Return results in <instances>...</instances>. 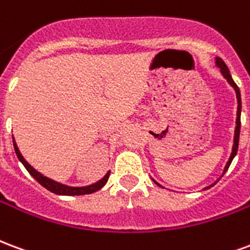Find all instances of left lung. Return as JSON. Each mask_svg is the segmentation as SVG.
<instances>
[{
	"label": "left lung",
	"instance_id": "left-lung-1",
	"mask_svg": "<svg viewBox=\"0 0 250 250\" xmlns=\"http://www.w3.org/2000/svg\"><path fill=\"white\" fill-rule=\"evenodd\" d=\"M215 65L220 68L221 73H222V76L225 77L226 82L230 84L231 87L234 88V91H236V96H237V103H238V107H237V119H236V130H234V139H233V148H231V154H230V158H229V161L226 162L225 165V168H224V173H222V175L228 171V168H229V166H230L231 161H233V158L236 157L237 154V150H238V141H240V128H241V93H240V88L237 87V84L234 82H233V79H231V75L230 72H229V68L226 66V64L224 62H222V59H220V57H215ZM221 175V177H222ZM155 184L158 185V186H161V188H163L162 185H159L155 181V179H152ZM220 181V178L215 181L214 184L209 185V186H206L205 188H213L217 182Z\"/></svg>",
	"mask_w": 250,
	"mask_h": 250
}]
</instances>
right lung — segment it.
Returning a JSON list of instances; mask_svg holds the SVG:
<instances>
[{"label":"right lung","mask_w":250,"mask_h":250,"mask_svg":"<svg viewBox=\"0 0 250 250\" xmlns=\"http://www.w3.org/2000/svg\"><path fill=\"white\" fill-rule=\"evenodd\" d=\"M13 146H14V151L17 154V158L20 159V162L22 163L25 166V168L28 170V173L33 177V178L41 185V186H44L46 190H49L52 193L59 194V195H84V194H92L95 191H98L100 188H103L104 185L107 184V181L109 178V171L105 175H104L103 178L99 179L98 182H95L92 185H88V186H80V188H75V186H68V185L60 184V182H56V181H53V179L48 178L45 175H42L41 173H39L35 167H32L29 163L25 161V158L22 157V154L20 152L19 147H17V143L14 141L13 138Z\"/></svg>","instance_id":"1"}]
</instances>
